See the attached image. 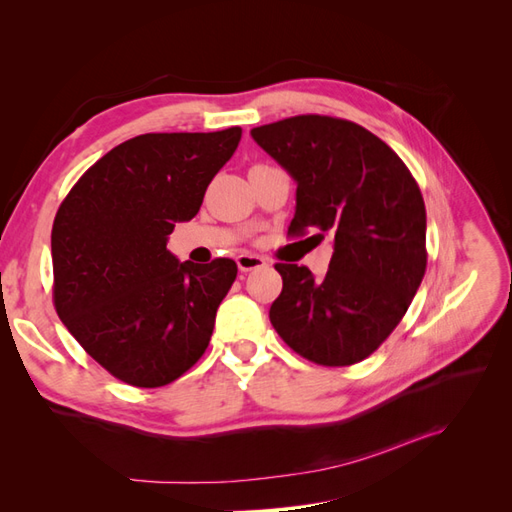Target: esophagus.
<instances>
[{"label":"esophagus","mask_w":512,"mask_h":512,"mask_svg":"<svg viewBox=\"0 0 512 512\" xmlns=\"http://www.w3.org/2000/svg\"><path fill=\"white\" fill-rule=\"evenodd\" d=\"M267 265V258H262V256H256V254H239L237 256V267H239V271H243V273H247V271H254V269H260V267H265Z\"/></svg>","instance_id":"1"}]
</instances>
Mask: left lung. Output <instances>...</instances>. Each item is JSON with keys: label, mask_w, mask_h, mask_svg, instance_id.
Listing matches in <instances>:
<instances>
[{"label": "left lung", "mask_w": 512, "mask_h": 512, "mask_svg": "<svg viewBox=\"0 0 512 512\" xmlns=\"http://www.w3.org/2000/svg\"><path fill=\"white\" fill-rule=\"evenodd\" d=\"M252 138L297 181L288 237H333L324 280L275 265L284 286L269 309L273 329L312 363H359L393 333L423 282L421 190L389 145L346 119L297 115L254 128Z\"/></svg>", "instance_id": "8db88e82"}]
</instances>
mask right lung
Returning a JSON list of instances; mask_svg holds the SVG:
<instances>
[{
	"mask_svg": "<svg viewBox=\"0 0 512 512\" xmlns=\"http://www.w3.org/2000/svg\"><path fill=\"white\" fill-rule=\"evenodd\" d=\"M241 128L141 134L76 181L53 232L57 316L108 374L141 389L183 376L205 354L215 312L237 277L230 258L179 262L177 222L203 205Z\"/></svg>",
	"mask_w": 512,
	"mask_h": 512,
	"instance_id": "right-lung-1",
	"label": "right lung"
}]
</instances>
